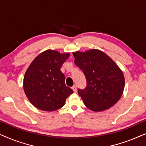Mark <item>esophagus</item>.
Segmentation results:
<instances>
[{"label":"esophagus","mask_w":146,"mask_h":146,"mask_svg":"<svg viewBox=\"0 0 146 146\" xmlns=\"http://www.w3.org/2000/svg\"><path fill=\"white\" fill-rule=\"evenodd\" d=\"M73 90V91L74 92H77V88H76V86H72V88Z\"/></svg>","instance_id":"esophagus-1"}]
</instances>
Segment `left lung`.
Returning a JSON list of instances; mask_svg holds the SVG:
<instances>
[{"instance_id": "left-lung-1", "label": "left lung", "mask_w": 146, "mask_h": 146, "mask_svg": "<svg viewBox=\"0 0 146 146\" xmlns=\"http://www.w3.org/2000/svg\"><path fill=\"white\" fill-rule=\"evenodd\" d=\"M75 64L84 74L86 86L78 92L88 108L101 111L113 106L124 89V76L117 65L99 50L73 52Z\"/></svg>"}]
</instances>
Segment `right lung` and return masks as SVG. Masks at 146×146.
Here are the masks:
<instances>
[{
	"label": "right lung",
	"instance_id": "right-lung-1",
	"mask_svg": "<svg viewBox=\"0 0 146 146\" xmlns=\"http://www.w3.org/2000/svg\"><path fill=\"white\" fill-rule=\"evenodd\" d=\"M70 54L48 50L33 61L24 77L25 94L33 105L43 111H52L64 105L73 93L65 84L60 68Z\"/></svg>",
	"mask_w": 146,
	"mask_h": 146
}]
</instances>
